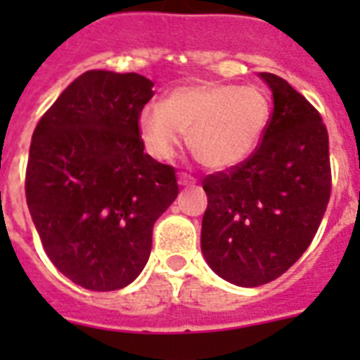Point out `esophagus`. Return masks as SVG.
Masks as SVG:
<instances>
[{"label":"esophagus","instance_id":"obj_1","mask_svg":"<svg viewBox=\"0 0 360 360\" xmlns=\"http://www.w3.org/2000/svg\"><path fill=\"white\" fill-rule=\"evenodd\" d=\"M179 185L181 186L196 185V177H192V175L185 174V172H181V174H179Z\"/></svg>","mask_w":360,"mask_h":360}]
</instances>
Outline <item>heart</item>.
<instances>
[{
  "mask_svg": "<svg viewBox=\"0 0 360 360\" xmlns=\"http://www.w3.org/2000/svg\"><path fill=\"white\" fill-rule=\"evenodd\" d=\"M271 121V101L259 86L205 82L177 87L164 104L143 106L138 129L147 151L168 160L188 134L192 155L211 169L233 168L256 151Z\"/></svg>",
  "mask_w": 360,
  "mask_h": 360,
  "instance_id": "b5f03b06",
  "label": "heart"
}]
</instances>
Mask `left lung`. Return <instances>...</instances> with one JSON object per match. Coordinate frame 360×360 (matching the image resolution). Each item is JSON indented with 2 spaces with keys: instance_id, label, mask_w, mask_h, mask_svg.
<instances>
[{
  "instance_id": "obj_1",
  "label": "left lung",
  "mask_w": 360,
  "mask_h": 360,
  "mask_svg": "<svg viewBox=\"0 0 360 360\" xmlns=\"http://www.w3.org/2000/svg\"><path fill=\"white\" fill-rule=\"evenodd\" d=\"M267 132L250 157L207 175L202 252L224 280L256 288L284 274L318 231L330 198L329 134L321 115L276 75Z\"/></svg>"
}]
</instances>
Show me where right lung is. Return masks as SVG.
Listing matches in <instances>:
<instances>
[{
  "label": "right lung",
  "instance_id": "1",
  "mask_svg": "<svg viewBox=\"0 0 360 360\" xmlns=\"http://www.w3.org/2000/svg\"><path fill=\"white\" fill-rule=\"evenodd\" d=\"M153 82L87 70L31 138L25 200L52 263L75 284L121 290L146 267L153 226L177 194L175 168L143 153L138 117Z\"/></svg>",
  "mask_w": 360,
  "mask_h": 360
}]
</instances>
